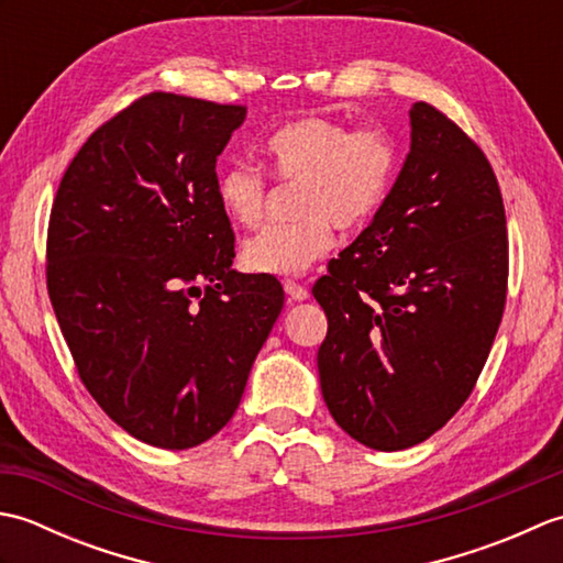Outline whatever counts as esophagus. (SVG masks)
<instances>
[{"label": "esophagus", "mask_w": 563, "mask_h": 563, "mask_svg": "<svg viewBox=\"0 0 563 563\" xmlns=\"http://www.w3.org/2000/svg\"><path fill=\"white\" fill-rule=\"evenodd\" d=\"M283 288H285V295H288L290 302H302V300H307V297H309V290L305 288V285L295 283V280H285Z\"/></svg>", "instance_id": "1"}]
</instances>
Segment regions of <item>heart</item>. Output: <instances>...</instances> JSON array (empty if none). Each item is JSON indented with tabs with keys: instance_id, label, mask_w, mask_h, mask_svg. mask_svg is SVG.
<instances>
[{
	"instance_id": "b5f03b06",
	"label": "heart",
	"mask_w": 563,
	"mask_h": 563,
	"mask_svg": "<svg viewBox=\"0 0 563 563\" xmlns=\"http://www.w3.org/2000/svg\"><path fill=\"white\" fill-rule=\"evenodd\" d=\"M263 159L280 184L300 186L292 224H273L249 236L242 263L251 273L292 278L333 249V227L355 232L385 202L397 147L382 128H351L324 115H305L266 140ZM218 202L239 227H256L266 214V176L232 164L218 178Z\"/></svg>"
}]
</instances>
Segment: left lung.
Segmentation results:
<instances>
[{
    "label": "left lung",
    "mask_w": 563,
    "mask_h": 563,
    "mask_svg": "<svg viewBox=\"0 0 563 563\" xmlns=\"http://www.w3.org/2000/svg\"><path fill=\"white\" fill-rule=\"evenodd\" d=\"M409 118L397 184L312 288L329 319L321 394L345 433L382 452L460 411L508 292L506 208L486 154L435 106L418 101Z\"/></svg>",
    "instance_id": "8db88e82"
}]
</instances>
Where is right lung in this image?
<instances>
[{
  "mask_svg": "<svg viewBox=\"0 0 563 563\" xmlns=\"http://www.w3.org/2000/svg\"><path fill=\"white\" fill-rule=\"evenodd\" d=\"M246 109L152 91L84 142L47 224V295L84 387L162 450L234 416L283 309L232 268L214 164Z\"/></svg>",
  "mask_w": 563,
  "mask_h": 563,
  "instance_id": "1",
  "label": "right lung"
}]
</instances>
